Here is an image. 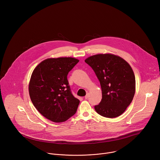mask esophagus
I'll return each mask as SVG.
<instances>
[{
	"label": "esophagus",
	"mask_w": 160,
	"mask_h": 160,
	"mask_svg": "<svg viewBox=\"0 0 160 160\" xmlns=\"http://www.w3.org/2000/svg\"><path fill=\"white\" fill-rule=\"evenodd\" d=\"M88 97H89V94H88V93H87V95L85 96V99H87L88 98Z\"/></svg>",
	"instance_id": "1"
}]
</instances>
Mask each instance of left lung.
Returning <instances> with one entry per match:
<instances>
[{"instance_id": "obj_1", "label": "left lung", "mask_w": 160, "mask_h": 160, "mask_svg": "<svg viewBox=\"0 0 160 160\" xmlns=\"http://www.w3.org/2000/svg\"><path fill=\"white\" fill-rule=\"evenodd\" d=\"M85 62L94 71L102 90V100L94 108L99 115L113 118L120 116L133 100L135 78L130 65L112 54H98Z\"/></svg>"}]
</instances>
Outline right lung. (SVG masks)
<instances>
[{
  "mask_svg": "<svg viewBox=\"0 0 160 160\" xmlns=\"http://www.w3.org/2000/svg\"><path fill=\"white\" fill-rule=\"evenodd\" d=\"M78 62L70 57L48 58L32 72L28 85L31 101L41 115L53 122H65L77 112L80 101L72 95L67 75Z\"/></svg>",
  "mask_w": 160,
  "mask_h": 160,
  "instance_id": "add662e5",
  "label": "right lung"
}]
</instances>
